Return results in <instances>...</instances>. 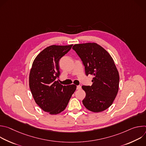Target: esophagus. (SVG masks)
<instances>
[{
	"mask_svg": "<svg viewBox=\"0 0 146 146\" xmlns=\"http://www.w3.org/2000/svg\"><path fill=\"white\" fill-rule=\"evenodd\" d=\"M81 88V86H77V90H80Z\"/></svg>",
	"mask_w": 146,
	"mask_h": 146,
	"instance_id": "esophagus-1",
	"label": "esophagus"
}]
</instances>
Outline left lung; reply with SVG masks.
Returning a JSON list of instances; mask_svg holds the SVG:
<instances>
[{
	"label": "left lung",
	"instance_id": "left-lung-1",
	"mask_svg": "<svg viewBox=\"0 0 146 146\" xmlns=\"http://www.w3.org/2000/svg\"><path fill=\"white\" fill-rule=\"evenodd\" d=\"M73 49L81 59L86 75L94 76L91 86H82L86 94L83 105L94 113L106 110L113 104L119 88V73L112 57L96 43L74 44Z\"/></svg>",
	"mask_w": 146,
	"mask_h": 146
}]
</instances>
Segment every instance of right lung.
<instances>
[{"mask_svg":"<svg viewBox=\"0 0 146 146\" xmlns=\"http://www.w3.org/2000/svg\"><path fill=\"white\" fill-rule=\"evenodd\" d=\"M68 46L52 45L41 51L33 62L29 77V88L37 105L50 114H57L66 108L76 86H62L59 60L71 49Z\"/></svg>","mask_w":146,"mask_h":146,"instance_id":"obj_1","label":"right lung"}]
</instances>
